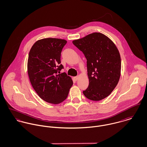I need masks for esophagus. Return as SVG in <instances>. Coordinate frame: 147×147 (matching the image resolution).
<instances>
[{
    "instance_id": "esophagus-1",
    "label": "esophagus",
    "mask_w": 147,
    "mask_h": 147,
    "mask_svg": "<svg viewBox=\"0 0 147 147\" xmlns=\"http://www.w3.org/2000/svg\"><path fill=\"white\" fill-rule=\"evenodd\" d=\"M78 79H79V76H76V77L74 78V79L75 80V81H77V80H78Z\"/></svg>"
}]
</instances>
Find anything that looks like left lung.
Listing matches in <instances>:
<instances>
[{"label": "left lung", "mask_w": 147, "mask_h": 147, "mask_svg": "<svg viewBox=\"0 0 147 147\" xmlns=\"http://www.w3.org/2000/svg\"><path fill=\"white\" fill-rule=\"evenodd\" d=\"M72 43L87 60L89 86L83 91L89 99L99 101L109 95L117 86L121 76L119 51L106 35L94 32L73 40Z\"/></svg>", "instance_id": "1"}]
</instances>
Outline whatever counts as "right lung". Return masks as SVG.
<instances>
[{
  "label": "right lung",
  "mask_w": 147,
  "mask_h": 147,
  "mask_svg": "<svg viewBox=\"0 0 147 147\" xmlns=\"http://www.w3.org/2000/svg\"><path fill=\"white\" fill-rule=\"evenodd\" d=\"M65 39L45 38L36 41L28 54L27 73L31 84L41 99L54 105L63 102L73 85L63 68L61 53Z\"/></svg>",
  "instance_id": "1"
}]
</instances>
